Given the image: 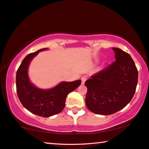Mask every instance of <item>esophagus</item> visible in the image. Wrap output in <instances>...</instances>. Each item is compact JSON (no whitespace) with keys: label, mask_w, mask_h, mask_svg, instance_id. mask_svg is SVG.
I'll return each instance as SVG.
<instances>
[{"label":"esophagus","mask_w":149,"mask_h":149,"mask_svg":"<svg viewBox=\"0 0 149 149\" xmlns=\"http://www.w3.org/2000/svg\"><path fill=\"white\" fill-rule=\"evenodd\" d=\"M81 84H85V82H86V77H85V76H83L81 78Z\"/></svg>","instance_id":"34e87169"}]
</instances>
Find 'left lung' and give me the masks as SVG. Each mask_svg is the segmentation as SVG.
I'll list each match as a JSON object with an SVG mask.
<instances>
[{
  "label": "left lung",
  "instance_id": "8db88e82",
  "mask_svg": "<svg viewBox=\"0 0 149 149\" xmlns=\"http://www.w3.org/2000/svg\"><path fill=\"white\" fill-rule=\"evenodd\" d=\"M115 61L85 82L86 105L91 112L108 115L119 111L131 101L138 81V71L131 56L113 48Z\"/></svg>",
  "mask_w": 149,
  "mask_h": 149
}]
</instances>
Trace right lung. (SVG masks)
<instances>
[{"instance_id": "right-lung-1", "label": "right lung", "mask_w": 149, "mask_h": 149, "mask_svg": "<svg viewBox=\"0 0 149 149\" xmlns=\"http://www.w3.org/2000/svg\"><path fill=\"white\" fill-rule=\"evenodd\" d=\"M40 49L28 54L22 60L16 72V92L22 105L34 114L49 117L60 113L65 107V98L70 92L75 90L81 83V79L62 81L50 89H41L30 81L28 68L31 61L42 51Z\"/></svg>"}]
</instances>
